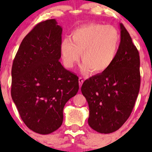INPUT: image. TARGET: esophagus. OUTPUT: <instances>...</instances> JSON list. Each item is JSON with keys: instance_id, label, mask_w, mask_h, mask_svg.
Masks as SVG:
<instances>
[{"instance_id": "34e87169", "label": "esophagus", "mask_w": 152, "mask_h": 152, "mask_svg": "<svg viewBox=\"0 0 152 152\" xmlns=\"http://www.w3.org/2000/svg\"><path fill=\"white\" fill-rule=\"evenodd\" d=\"M83 82H84V80H83V78L82 77L79 78V84H80V88H81V86H82Z\"/></svg>"}]
</instances>
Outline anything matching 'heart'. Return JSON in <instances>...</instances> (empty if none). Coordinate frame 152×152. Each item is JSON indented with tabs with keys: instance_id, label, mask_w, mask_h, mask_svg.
Wrapping results in <instances>:
<instances>
[{
	"instance_id": "heart-1",
	"label": "heart",
	"mask_w": 152,
	"mask_h": 152,
	"mask_svg": "<svg viewBox=\"0 0 152 152\" xmlns=\"http://www.w3.org/2000/svg\"><path fill=\"white\" fill-rule=\"evenodd\" d=\"M120 39L118 31L111 26L90 23L77 28L70 34V39L61 41L60 52L64 66L73 67L81 54L83 72L91 70L93 73H102L115 61Z\"/></svg>"
}]
</instances>
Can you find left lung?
<instances>
[{"label": "left lung", "mask_w": 152, "mask_h": 152, "mask_svg": "<svg viewBox=\"0 0 152 152\" xmlns=\"http://www.w3.org/2000/svg\"><path fill=\"white\" fill-rule=\"evenodd\" d=\"M120 43L115 61L104 72L83 83L93 129L110 134L121 127L132 113L140 86V56L129 34L120 23Z\"/></svg>", "instance_id": "8db88e82"}]
</instances>
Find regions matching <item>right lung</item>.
Here are the masks:
<instances>
[{
    "instance_id": "1",
    "label": "right lung",
    "mask_w": 152,
    "mask_h": 152,
    "mask_svg": "<svg viewBox=\"0 0 152 152\" xmlns=\"http://www.w3.org/2000/svg\"><path fill=\"white\" fill-rule=\"evenodd\" d=\"M61 34L55 19L37 24L12 64V98L26 125L40 134L61 126L64 105L79 90L78 77L59 62Z\"/></svg>"
}]
</instances>
